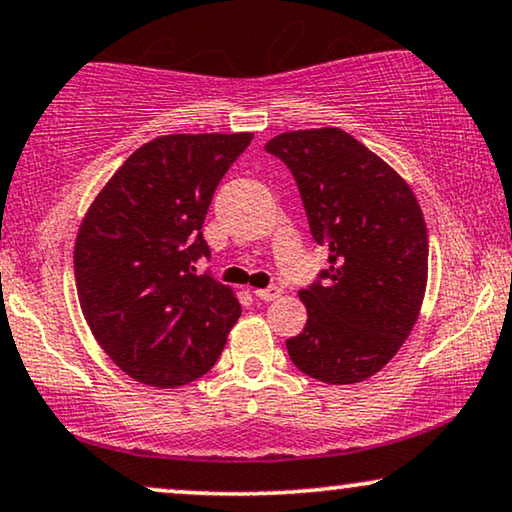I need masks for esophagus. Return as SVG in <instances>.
Here are the masks:
<instances>
[{"label": "esophagus", "mask_w": 512, "mask_h": 512, "mask_svg": "<svg viewBox=\"0 0 512 512\" xmlns=\"http://www.w3.org/2000/svg\"><path fill=\"white\" fill-rule=\"evenodd\" d=\"M280 294H282V291L277 289V287H268V289H256V291H254V296L258 298V301H265V303L275 301V298H280Z\"/></svg>", "instance_id": "34e87169"}]
</instances>
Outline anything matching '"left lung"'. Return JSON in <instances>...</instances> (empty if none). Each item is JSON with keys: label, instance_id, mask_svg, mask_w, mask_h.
Listing matches in <instances>:
<instances>
[{"label": "left lung", "instance_id": "obj_1", "mask_svg": "<svg viewBox=\"0 0 512 512\" xmlns=\"http://www.w3.org/2000/svg\"><path fill=\"white\" fill-rule=\"evenodd\" d=\"M296 178L310 232L329 268L298 291L308 322L291 362L331 386L360 383L393 360L421 313L428 230L407 181L336 126L265 143Z\"/></svg>", "mask_w": 512, "mask_h": 512}]
</instances>
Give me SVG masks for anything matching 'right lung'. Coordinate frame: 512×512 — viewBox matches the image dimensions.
Returning a JSON list of instances; mask_svg holds the SVG:
<instances>
[{"label": "right lung", "instance_id": "1", "mask_svg": "<svg viewBox=\"0 0 512 512\" xmlns=\"http://www.w3.org/2000/svg\"><path fill=\"white\" fill-rule=\"evenodd\" d=\"M254 134H169L145 143L98 192L75 242L84 320L124 374L178 388L214 367L242 305L195 275L209 258L211 197Z\"/></svg>", "mask_w": 512, "mask_h": 512}]
</instances>
